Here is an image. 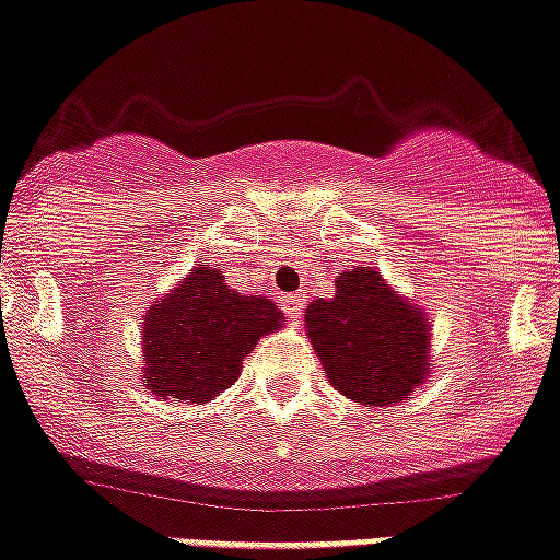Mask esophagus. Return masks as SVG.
<instances>
[{
  "mask_svg": "<svg viewBox=\"0 0 560 560\" xmlns=\"http://www.w3.org/2000/svg\"><path fill=\"white\" fill-rule=\"evenodd\" d=\"M279 304H281V311L288 313L290 319H299V313H302V307H304V295L302 293L279 295Z\"/></svg>",
  "mask_w": 560,
  "mask_h": 560,
  "instance_id": "1",
  "label": "esophagus"
}]
</instances>
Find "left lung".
<instances>
[{"mask_svg": "<svg viewBox=\"0 0 560 560\" xmlns=\"http://www.w3.org/2000/svg\"><path fill=\"white\" fill-rule=\"evenodd\" d=\"M304 327L327 383L365 408L411 399L431 374V322L374 267L339 272L334 299H316Z\"/></svg>", "mask_w": 560, "mask_h": 560, "instance_id": "8db88e82", "label": "left lung"}]
</instances>
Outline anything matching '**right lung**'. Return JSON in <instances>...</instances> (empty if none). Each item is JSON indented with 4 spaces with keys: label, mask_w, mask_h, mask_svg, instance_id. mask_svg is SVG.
Here are the masks:
<instances>
[{
    "label": "right lung",
    "mask_w": 560,
    "mask_h": 560,
    "mask_svg": "<svg viewBox=\"0 0 560 560\" xmlns=\"http://www.w3.org/2000/svg\"><path fill=\"white\" fill-rule=\"evenodd\" d=\"M143 383L158 399L203 406L238 380L258 339L284 325L267 295L224 284L218 267L198 265L143 316Z\"/></svg>",
    "instance_id": "1"
}]
</instances>
